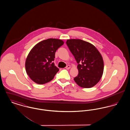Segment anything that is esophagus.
<instances>
[{
  "instance_id": "esophagus-1",
  "label": "esophagus",
  "mask_w": 130,
  "mask_h": 130,
  "mask_svg": "<svg viewBox=\"0 0 130 130\" xmlns=\"http://www.w3.org/2000/svg\"><path fill=\"white\" fill-rule=\"evenodd\" d=\"M70 68H71V66H70V65H67L66 67H65V68L67 69V70H68V69H69Z\"/></svg>"
}]
</instances>
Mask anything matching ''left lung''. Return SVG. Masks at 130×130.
<instances>
[{"label": "left lung", "instance_id": "8db88e82", "mask_svg": "<svg viewBox=\"0 0 130 130\" xmlns=\"http://www.w3.org/2000/svg\"><path fill=\"white\" fill-rule=\"evenodd\" d=\"M66 44L78 64L79 74L74 78L75 82L84 88L94 86L100 80L104 69L100 52L93 45L82 40H68Z\"/></svg>", "mask_w": 130, "mask_h": 130}]
</instances>
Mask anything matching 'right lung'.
Returning <instances> with one entry per match:
<instances>
[{
	"label": "right lung",
	"instance_id": "right-lung-1",
	"mask_svg": "<svg viewBox=\"0 0 130 130\" xmlns=\"http://www.w3.org/2000/svg\"><path fill=\"white\" fill-rule=\"evenodd\" d=\"M64 44L63 40L48 39L37 43L30 51L25 63L27 74L38 84H44L52 80L59 69L53 61L56 51Z\"/></svg>",
	"mask_w": 130,
	"mask_h": 130
}]
</instances>
